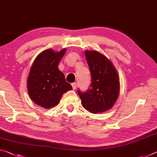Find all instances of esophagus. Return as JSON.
<instances>
[{"instance_id": "34e87169", "label": "esophagus", "mask_w": 157, "mask_h": 157, "mask_svg": "<svg viewBox=\"0 0 157 157\" xmlns=\"http://www.w3.org/2000/svg\"><path fill=\"white\" fill-rule=\"evenodd\" d=\"M71 85H72V87H73V90H75V89H76V83H75V82H74V83H72V84H71Z\"/></svg>"}]
</instances>
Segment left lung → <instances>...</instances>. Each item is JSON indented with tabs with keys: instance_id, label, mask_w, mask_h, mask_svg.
Wrapping results in <instances>:
<instances>
[{
	"instance_id": "left-lung-1",
	"label": "left lung",
	"mask_w": 157,
	"mask_h": 157,
	"mask_svg": "<svg viewBox=\"0 0 157 157\" xmlns=\"http://www.w3.org/2000/svg\"><path fill=\"white\" fill-rule=\"evenodd\" d=\"M91 75V84L85 93L78 90L82 105L92 113L105 112L113 107L120 93L118 73L113 63L96 50H85Z\"/></svg>"
}]
</instances>
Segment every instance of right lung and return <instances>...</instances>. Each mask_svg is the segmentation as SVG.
Wrapping results in <instances>:
<instances>
[{"mask_svg":"<svg viewBox=\"0 0 157 157\" xmlns=\"http://www.w3.org/2000/svg\"><path fill=\"white\" fill-rule=\"evenodd\" d=\"M66 51V48L59 52L51 48L45 50L37 55L31 66L27 80L29 96L44 109L54 107L64 93L73 89L58 68Z\"/></svg>","mask_w":157,"mask_h":157,"instance_id":"right-lung-1","label":"right lung"}]
</instances>
